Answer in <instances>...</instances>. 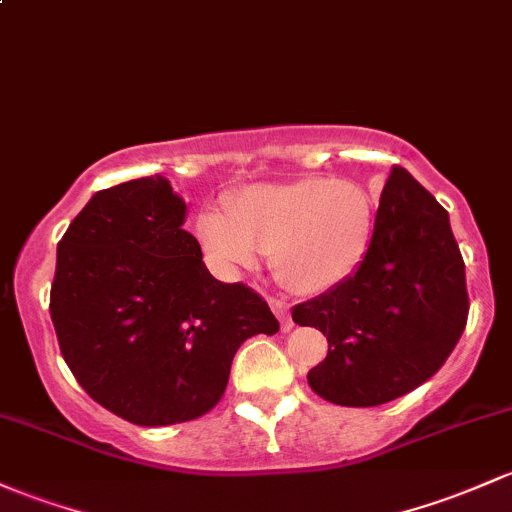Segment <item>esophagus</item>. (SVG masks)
<instances>
[{
	"instance_id": "esophagus-1",
	"label": "esophagus",
	"mask_w": 512,
	"mask_h": 512,
	"mask_svg": "<svg viewBox=\"0 0 512 512\" xmlns=\"http://www.w3.org/2000/svg\"><path fill=\"white\" fill-rule=\"evenodd\" d=\"M269 308L277 313L279 325H282V333H289V330L294 328V320H291V316H289V306H286L282 299H269Z\"/></svg>"
}]
</instances>
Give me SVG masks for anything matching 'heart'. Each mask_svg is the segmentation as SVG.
<instances>
[{"label":"heart","mask_w":512,"mask_h":512,"mask_svg":"<svg viewBox=\"0 0 512 512\" xmlns=\"http://www.w3.org/2000/svg\"><path fill=\"white\" fill-rule=\"evenodd\" d=\"M372 223V196L359 184L303 177L252 184L230 199L228 211H201L196 235L218 272H250L272 255L279 282L313 296L355 274Z\"/></svg>","instance_id":"heart-1"}]
</instances>
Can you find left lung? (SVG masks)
<instances>
[{"mask_svg": "<svg viewBox=\"0 0 512 512\" xmlns=\"http://www.w3.org/2000/svg\"><path fill=\"white\" fill-rule=\"evenodd\" d=\"M469 296L449 213L413 174L393 167L372 240L350 279L291 308L328 338L308 372L320 398L369 408L418 389L464 333Z\"/></svg>", "mask_w": 512, "mask_h": 512, "instance_id": "1", "label": "left lung"}]
</instances>
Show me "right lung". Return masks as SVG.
Returning a JSON list of instances; mask_svg holds the SVG:
<instances>
[{
	"label": "right lung",
	"instance_id": "1",
	"mask_svg": "<svg viewBox=\"0 0 512 512\" xmlns=\"http://www.w3.org/2000/svg\"><path fill=\"white\" fill-rule=\"evenodd\" d=\"M184 221L167 179H131L94 194L58 243L50 318L67 367L145 428L211 411L238 347L279 330L267 301L206 269Z\"/></svg>",
	"mask_w": 512,
	"mask_h": 512
}]
</instances>
